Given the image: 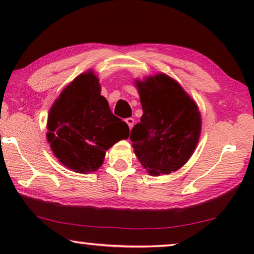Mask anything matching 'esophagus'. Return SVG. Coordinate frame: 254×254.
Listing matches in <instances>:
<instances>
[{
    "label": "esophagus",
    "mask_w": 254,
    "mask_h": 254,
    "mask_svg": "<svg viewBox=\"0 0 254 254\" xmlns=\"http://www.w3.org/2000/svg\"><path fill=\"white\" fill-rule=\"evenodd\" d=\"M126 123L128 125V127H129V129H131V128H133V126H134V119H133V118H127Z\"/></svg>",
    "instance_id": "obj_1"
}]
</instances>
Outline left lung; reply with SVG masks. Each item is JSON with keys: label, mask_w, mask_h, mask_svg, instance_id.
Segmentation results:
<instances>
[{"label": "left lung", "mask_w": 254, "mask_h": 254, "mask_svg": "<svg viewBox=\"0 0 254 254\" xmlns=\"http://www.w3.org/2000/svg\"><path fill=\"white\" fill-rule=\"evenodd\" d=\"M143 110L131 129L135 155L149 175H169L185 165L201 134V114L176 79L156 74L135 81Z\"/></svg>", "instance_id": "left-lung-1"}]
</instances>
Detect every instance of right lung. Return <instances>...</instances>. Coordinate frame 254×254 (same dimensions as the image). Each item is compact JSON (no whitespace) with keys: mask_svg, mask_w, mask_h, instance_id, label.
Returning <instances> with one entry per match:
<instances>
[{"mask_svg":"<svg viewBox=\"0 0 254 254\" xmlns=\"http://www.w3.org/2000/svg\"><path fill=\"white\" fill-rule=\"evenodd\" d=\"M47 141L55 157L77 173L95 172L106 150L129 136L128 125L113 116L93 70L78 75L55 99L47 118Z\"/></svg>","mask_w":254,"mask_h":254,"instance_id":"obj_1","label":"right lung"}]
</instances>
